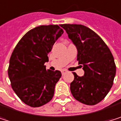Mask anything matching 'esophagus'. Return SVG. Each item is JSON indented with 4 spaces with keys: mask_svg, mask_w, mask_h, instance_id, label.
<instances>
[{
    "mask_svg": "<svg viewBox=\"0 0 121 121\" xmlns=\"http://www.w3.org/2000/svg\"><path fill=\"white\" fill-rule=\"evenodd\" d=\"M67 72V70H65V69H63V70H62V75H64L65 73Z\"/></svg>",
    "mask_w": 121,
    "mask_h": 121,
    "instance_id": "obj_1",
    "label": "esophagus"
}]
</instances>
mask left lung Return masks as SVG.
Returning <instances> with one entry per match:
<instances>
[{
	"instance_id": "8db88e82",
	"label": "left lung",
	"mask_w": 121,
	"mask_h": 121,
	"mask_svg": "<svg viewBox=\"0 0 121 121\" xmlns=\"http://www.w3.org/2000/svg\"><path fill=\"white\" fill-rule=\"evenodd\" d=\"M61 27L76 45L77 61L84 71L83 77L73 73L72 94L84 104L95 105L106 97L113 86L116 70L113 54L104 40L90 28L76 24H63Z\"/></svg>"
}]
</instances>
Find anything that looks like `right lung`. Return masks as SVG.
<instances>
[{"instance_id": "right-lung-1", "label": "right lung", "mask_w": 121, "mask_h": 121, "mask_svg": "<svg viewBox=\"0 0 121 121\" xmlns=\"http://www.w3.org/2000/svg\"><path fill=\"white\" fill-rule=\"evenodd\" d=\"M57 25H41L28 31L15 46L8 67L13 90L25 104L35 108L49 102L62 77L58 70L46 69L47 54L63 34Z\"/></svg>"}]
</instances>
